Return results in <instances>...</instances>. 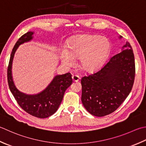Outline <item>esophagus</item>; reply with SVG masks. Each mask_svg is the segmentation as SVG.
Masks as SVG:
<instances>
[{"label":"esophagus","mask_w":146,"mask_h":146,"mask_svg":"<svg viewBox=\"0 0 146 146\" xmlns=\"http://www.w3.org/2000/svg\"><path fill=\"white\" fill-rule=\"evenodd\" d=\"M80 79V76L78 75H73L72 76V80L73 82H78Z\"/></svg>","instance_id":"1"}]
</instances>
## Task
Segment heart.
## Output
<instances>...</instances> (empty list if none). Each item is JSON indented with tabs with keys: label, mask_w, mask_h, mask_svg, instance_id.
<instances>
[{
	"label": "heart",
	"mask_w": 146,
	"mask_h": 146,
	"mask_svg": "<svg viewBox=\"0 0 146 146\" xmlns=\"http://www.w3.org/2000/svg\"><path fill=\"white\" fill-rule=\"evenodd\" d=\"M69 52L62 50L61 59L64 64L70 66L73 58L80 59L83 70L92 71L104 63L111 51L110 42L98 35H82L74 37L68 44Z\"/></svg>",
	"instance_id": "obj_1"
}]
</instances>
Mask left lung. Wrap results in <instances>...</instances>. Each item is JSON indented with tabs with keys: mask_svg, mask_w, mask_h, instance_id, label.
Wrapping results in <instances>:
<instances>
[{
	"mask_svg": "<svg viewBox=\"0 0 146 146\" xmlns=\"http://www.w3.org/2000/svg\"><path fill=\"white\" fill-rule=\"evenodd\" d=\"M135 75L133 50L127 42L121 52L111 57L101 69L82 77L83 105L88 113L96 116L112 113L129 95Z\"/></svg>",
	"mask_w": 146,
	"mask_h": 146,
	"instance_id": "obj_1",
	"label": "left lung"
}]
</instances>
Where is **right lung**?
I'll return each instance as SVG.
<instances>
[{"label":"right lung","mask_w":146,"mask_h":146,"mask_svg":"<svg viewBox=\"0 0 146 146\" xmlns=\"http://www.w3.org/2000/svg\"><path fill=\"white\" fill-rule=\"evenodd\" d=\"M33 34L32 31L26 33L20 37L14 46L7 68V81L11 93L23 110L36 118H45L58 110L65 91L72 84L73 80L70 73L56 75L45 90L35 95L23 93L16 87L11 71L14 53L19 45L33 38Z\"/></svg>","instance_id":"add662e5"}]
</instances>
